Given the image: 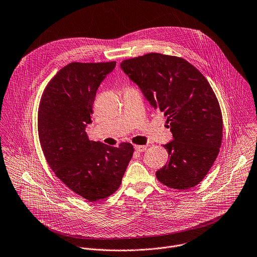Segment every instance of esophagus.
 <instances>
[{
	"mask_svg": "<svg viewBox=\"0 0 257 257\" xmlns=\"http://www.w3.org/2000/svg\"><path fill=\"white\" fill-rule=\"evenodd\" d=\"M134 148L138 152H143V151L146 150V146L145 145H134Z\"/></svg>",
	"mask_w": 257,
	"mask_h": 257,
	"instance_id": "34e87169",
	"label": "esophagus"
}]
</instances>
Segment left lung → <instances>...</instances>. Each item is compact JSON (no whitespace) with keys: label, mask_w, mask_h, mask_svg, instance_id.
Returning a JSON list of instances; mask_svg holds the SVG:
<instances>
[{"label":"left lung","mask_w":257,"mask_h":257,"mask_svg":"<svg viewBox=\"0 0 257 257\" xmlns=\"http://www.w3.org/2000/svg\"><path fill=\"white\" fill-rule=\"evenodd\" d=\"M121 68L152 109L164 114L173 134L163 145L169 160L156 172L157 179L178 190L196 186L213 165L222 141L221 109L210 84L183 58L160 53L126 59Z\"/></svg>","instance_id":"1"}]
</instances>
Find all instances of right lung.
Masks as SVG:
<instances>
[{
	"label": "right lung",
	"instance_id": "obj_1",
	"mask_svg": "<svg viewBox=\"0 0 257 257\" xmlns=\"http://www.w3.org/2000/svg\"><path fill=\"white\" fill-rule=\"evenodd\" d=\"M116 62H72L46 86L38 110V133L44 156L56 176L89 202L112 195L133 156L131 143L111 147L90 141L96 92Z\"/></svg>",
	"mask_w": 257,
	"mask_h": 257
}]
</instances>
